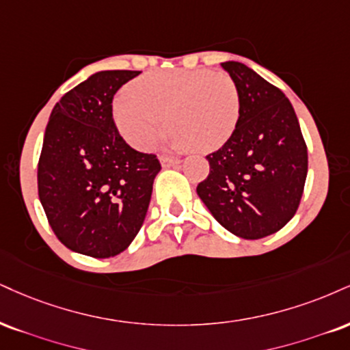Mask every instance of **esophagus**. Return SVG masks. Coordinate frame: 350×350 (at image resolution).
<instances>
[{
	"label": "esophagus",
	"instance_id": "34e87169",
	"mask_svg": "<svg viewBox=\"0 0 350 350\" xmlns=\"http://www.w3.org/2000/svg\"><path fill=\"white\" fill-rule=\"evenodd\" d=\"M179 163H180V159H172V158H161V164H163V167H176V166H179Z\"/></svg>",
	"mask_w": 350,
	"mask_h": 350
}]
</instances>
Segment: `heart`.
Returning <instances> with one entry per match:
<instances>
[{"label": "heart", "instance_id": "1", "mask_svg": "<svg viewBox=\"0 0 350 350\" xmlns=\"http://www.w3.org/2000/svg\"><path fill=\"white\" fill-rule=\"evenodd\" d=\"M130 94L113 103V122L125 142L148 151L172 127V150L213 151L225 145L239 119L238 88L228 75L210 70L154 71L135 79Z\"/></svg>", "mask_w": 350, "mask_h": 350}]
</instances>
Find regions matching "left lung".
<instances>
[{
    "instance_id": "8db88e82",
    "label": "left lung",
    "mask_w": 350,
    "mask_h": 350,
    "mask_svg": "<svg viewBox=\"0 0 350 350\" xmlns=\"http://www.w3.org/2000/svg\"><path fill=\"white\" fill-rule=\"evenodd\" d=\"M238 88L239 119L197 193L215 220L244 239L284 228L300 205L308 151L290 100L239 62L221 63Z\"/></svg>"
}]
</instances>
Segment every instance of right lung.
I'll return each instance as SVG.
<instances>
[{
    "mask_svg": "<svg viewBox=\"0 0 350 350\" xmlns=\"http://www.w3.org/2000/svg\"><path fill=\"white\" fill-rule=\"evenodd\" d=\"M140 71H99L55 104L37 167L39 199L57 238L91 258L120 254L140 231L157 154L140 153L120 137L113 94Z\"/></svg>",
    "mask_w": 350,
    "mask_h": 350,
    "instance_id": "obj_1",
    "label": "right lung"
}]
</instances>
